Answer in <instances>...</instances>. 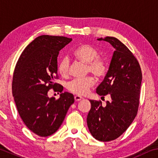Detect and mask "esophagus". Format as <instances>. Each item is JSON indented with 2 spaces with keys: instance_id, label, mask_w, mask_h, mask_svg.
<instances>
[{
  "instance_id": "esophagus-1",
  "label": "esophagus",
  "mask_w": 158,
  "mask_h": 158,
  "mask_svg": "<svg viewBox=\"0 0 158 158\" xmlns=\"http://www.w3.org/2000/svg\"><path fill=\"white\" fill-rule=\"evenodd\" d=\"M84 98H83V97L81 96H79V95L74 96V99H75L76 102H79V101H80V100H82Z\"/></svg>"
}]
</instances>
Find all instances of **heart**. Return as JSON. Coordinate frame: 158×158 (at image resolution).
Returning <instances> with one entry per match:
<instances>
[{"instance_id": "b5f03b06", "label": "heart", "mask_w": 158, "mask_h": 158, "mask_svg": "<svg viewBox=\"0 0 158 158\" xmlns=\"http://www.w3.org/2000/svg\"><path fill=\"white\" fill-rule=\"evenodd\" d=\"M74 56L84 64H87V71L90 72L97 77H104L107 72V64L104 59L98 57L99 52L90 44L79 45L73 51ZM69 70V61L67 58L62 59L58 64V72L62 77L67 76ZM94 84L93 77H86L85 78H75L67 84V88L71 93L85 95L89 89Z\"/></svg>"}]
</instances>
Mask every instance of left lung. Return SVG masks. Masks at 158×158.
Segmentation results:
<instances>
[{
	"mask_svg": "<svg viewBox=\"0 0 158 158\" xmlns=\"http://www.w3.org/2000/svg\"><path fill=\"white\" fill-rule=\"evenodd\" d=\"M97 40L108 42L114 49L106 76L97 88L99 95L109 94L111 100L106 106L90 100L87 124L93 137L109 142L124 133L137 115L142 74L137 60L119 40L112 36Z\"/></svg>",
	"mask_w": 158,
	"mask_h": 158,
	"instance_id": "obj_1",
	"label": "left lung"
}]
</instances>
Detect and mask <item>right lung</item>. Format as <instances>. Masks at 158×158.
I'll return each instance as SVG.
<instances>
[{
    "label": "right lung",
    "mask_w": 158,
    "mask_h": 158,
    "mask_svg": "<svg viewBox=\"0 0 158 158\" xmlns=\"http://www.w3.org/2000/svg\"><path fill=\"white\" fill-rule=\"evenodd\" d=\"M64 36L41 35L25 48L16 65L12 94L24 124L41 137L51 135L61 127L70 106L73 94L62 93L57 78L59 51L72 41ZM61 93L58 100L49 98L50 89Z\"/></svg>",
    "instance_id": "right-lung-1"
}]
</instances>
